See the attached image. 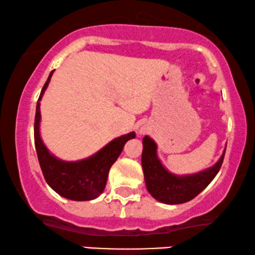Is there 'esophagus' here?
<instances>
[{"label": "esophagus", "instance_id": "esophagus-1", "mask_svg": "<svg viewBox=\"0 0 255 255\" xmlns=\"http://www.w3.org/2000/svg\"><path fill=\"white\" fill-rule=\"evenodd\" d=\"M140 134H143V130H140Z\"/></svg>", "mask_w": 255, "mask_h": 255}]
</instances>
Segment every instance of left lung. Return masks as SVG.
Listing matches in <instances>:
<instances>
[{
    "label": "left lung",
    "instance_id": "8db88e82",
    "mask_svg": "<svg viewBox=\"0 0 255 255\" xmlns=\"http://www.w3.org/2000/svg\"><path fill=\"white\" fill-rule=\"evenodd\" d=\"M142 169L148 192L157 201L178 205L191 201L207 187L221 168L224 153L217 163L202 172L189 175H175L163 167L156 154V143L153 138L144 136L142 140Z\"/></svg>",
    "mask_w": 255,
    "mask_h": 255
}]
</instances>
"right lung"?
<instances>
[{"instance_id":"right-lung-1","label":"right lung","mask_w":255,"mask_h":255,"mask_svg":"<svg viewBox=\"0 0 255 255\" xmlns=\"http://www.w3.org/2000/svg\"><path fill=\"white\" fill-rule=\"evenodd\" d=\"M54 70L48 76L36 105L34 137L38 162L47 183L57 194L74 201L93 200L104 192L109 169L121 154L125 143L135 137V133L131 131L129 134L114 138L98 153L87 159L68 162L54 156L44 146L40 135V101L44 94V90L49 85Z\"/></svg>"}]
</instances>
